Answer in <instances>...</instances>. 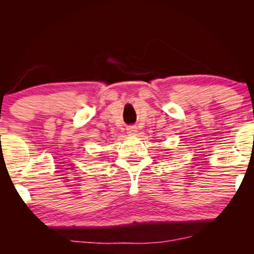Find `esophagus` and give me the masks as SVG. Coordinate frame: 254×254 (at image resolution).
Instances as JSON below:
<instances>
[{"label":"esophagus","mask_w":254,"mask_h":254,"mask_svg":"<svg viewBox=\"0 0 254 254\" xmlns=\"http://www.w3.org/2000/svg\"><path fill=\"white\" fill-rule=\"evenodd\" d=\"M127 132L128 135H135L136 132H137V128H136L135 126H130V127H127Z\"/></svg>","instance_id":"34e87169"}]
</instances>
